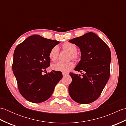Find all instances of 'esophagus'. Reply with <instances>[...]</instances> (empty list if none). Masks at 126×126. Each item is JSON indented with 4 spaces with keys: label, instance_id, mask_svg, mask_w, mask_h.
<instances>
[{
    "label": "esophagus",
    "instance_id": "34e87169",
    "mask_svg": "<svg viewBox=\"0 0 126 126\" xmlns=\"http://www.w3.org/2000/svg\"><path fill=\"white\" fill-rule=\"evenodd\" d=\"M62 75H63V76L64 77L65 76H66V75H67L68 74H66V73H62Z\"/></svg>",
    "mask_w": 126,
    "mask_h": 126
}]
</instances>
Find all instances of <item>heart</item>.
<instances>
[{
    "instance_id": "heart-1",
    "label": "heart",
    "mask_w": 126,
    "mask_h": 126,
    "mask_svg": "<svg viewBox=\"0 0 126 126\" xmlns=\"http://www.w3.org/2000/svg\"><path fill=\"white\" fill-rule=\"evenodd\" d=\"M64 49L68 51L70 53V58L73 59H77L79 58V54L77 53V47L75 44L70 42H65L63 44ZM59 47L57 45L53 47L49 52V56L51 60L55 61L58 58L59 53ZM75 66V63L73 61L69 62L68 63L58 62L53 64L51 68L53 70L63 72L66 73L73 69Z\"/></svg>"
}]
</instances>
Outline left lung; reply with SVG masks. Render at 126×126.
Masks as SVG:
<instances>
[{
    "mask_svg": "<svg viewBox=\"0 0 126 126\" xmlns=\"http://www.w3.org/2000/svg\"><path fill=\"white\" fill-rule=\"evenodd\" d=\"M69 42L77 45L81 51V61L75 70L82 73L81 77V75L70 73L72 82L69 86V95L79 103H92L100 96L109 79L110 49L93 32L87 33Z\"/></svg>",
    "mask_w": 126,
    "mask_h": 126,
    "instance_id": "1",
    "label": "left lung"
}]
</instances>
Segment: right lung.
I'll return each instance as SVG.
<instances>
[{"label":"right lung","mask_w":126,"mask_h":126,"mask_svg":"<svg viewBox=\"0 0 126 126\" xmlns=\"http://www.w3.org/2000/svg\"><path fill=\"white\" fill-rule=\"evenodd\" d=\"M59 43L34 34L16 47L12 70L21 95L31 102L41 103L49 98L63 77L58 71L52 70L44 75L42 74L50 66V50Z\"/></svg>","instance_id":"1"}]
</instances>
